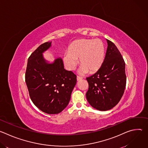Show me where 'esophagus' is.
Returning a JSON list of instances; mask_svg holds the SVG:
<instances>
[{
  "label": "esophagus",
  "mask_w": 148,
  "mask_h": 148,
  "mask_svg": "<svg viewBox=\"0 0 148 148\" xmlns=\"http://www.w3.org/2000/svg\"><path fill=\"white\" fill-rule=\"evenodd\" d=\"M82 79V78L81 77H79V76H77V81H79V80H81V79Z\"/></svg>",
  "instance_id": "esophagus-1"
}]
</instances>
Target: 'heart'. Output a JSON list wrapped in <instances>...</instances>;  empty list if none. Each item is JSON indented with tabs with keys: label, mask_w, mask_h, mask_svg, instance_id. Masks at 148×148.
<instances>
[{
	"label": "heart",
	"mask_w": 148,
	"mask_h": 148,
	"mask_svg": "<svg viewBox=\"0 0 148 148\" xmlns=\"http://www.w3.org/2000/svg\"><path fill=\"white\" fill-rule=\"evenodd\" d=\"M105 58V47L99 38L79 39L70 45L64 56L66 67L70 70L75 69L79 58L81 64L79 72L94 73L102 66Z\"/></svg>",
	"instance_id": "b5f03b06"
}]
</instances>
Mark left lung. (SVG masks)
<instances>
[{"mask_svg":"<svg viewBox=\"0 0 148 148\" xmlns=\"http://www.w3.org/2000/svg\"><path fill=\"white\" fill-rule=\"evenodd\" d=\"M108 47L103 64L92 75L86 78L88 90L86 98L99 111L114 108L121 99L126 87L125 63L116 46L107 40Z\"/></svg>","mask_w":148,"mask_h":148,"instance_id":"obj_1","label":"left lung"}]
</instances>
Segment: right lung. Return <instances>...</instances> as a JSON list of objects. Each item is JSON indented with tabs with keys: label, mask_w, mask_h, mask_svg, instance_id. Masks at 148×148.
Segmentation results:
<instances>
[{
	"label": "right lung",
	"mask_w": 148,
	"mask_h": 148,
	"mask_svg": "<svg viewBox=\"0 0 148 148\" xmlns=\"http://www.w3.org/2000/svg\"><path fill=\"white\" fill-rule=\"evenodd\" d=\"M51 42L41 45L28 58L25 81L30 97L36 106L46 114H57L67 106L77 82V76L64 69L61 58L49 63L43 53Z\"/></svg>",
	"instance_id": "obj_1"
}]
</instances>
